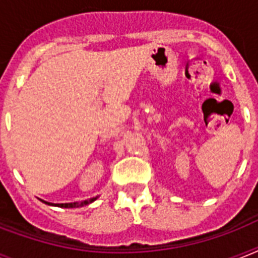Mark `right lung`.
Here are the masks:
<instances>
[{
  "mask_svg": "<svg viewBox=\"0 0 258 258\" xmlns=\"http://www.w3.org/2000/svg\"><path fill=\"white\" fill-rule=\"evenodd\" d=\"M97 197L95 198H91V200L82 201V202H71V204H50V202H46V201H42L44 204L46 205H52V206H58V208H66V209H74V208H82V206H86V205L92 204L93 201H96Z\"/></svg>",
  "mask_w": 258,
  "mask_h": 258,
  "instance_id": "add662e5",
  "label": "right lung"
}]
</instances>
